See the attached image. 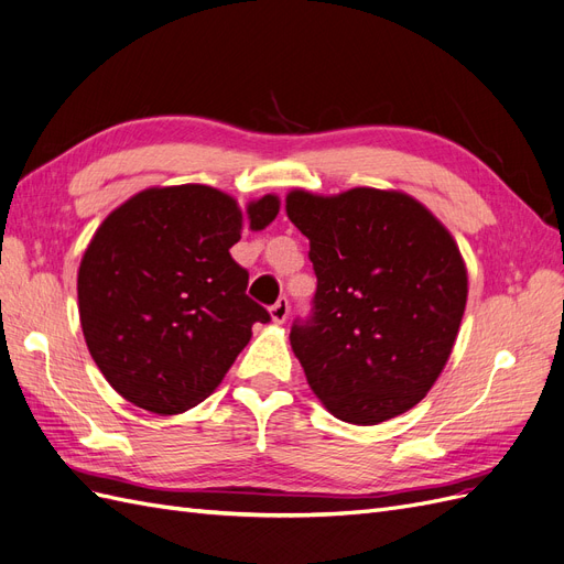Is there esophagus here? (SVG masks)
<instances>
[{
  "label": "esophagus",
  "instance_id": "esophagus-1",
  "mask_svg": "<svg viewBox=\"0 0 564 564\" xmlns=\"http://www.w3.org/2000/svg\"><path fill=\"white\" fill-rule=\"evenodd\" d=\"M288 314H290V304H288V300L285 297H281L274 306L269 308V316H271V321L274 323H285V318H288Z\"/></svg>",
  "mask_w": 564,
  "mask_h": 564
}]
</instances>
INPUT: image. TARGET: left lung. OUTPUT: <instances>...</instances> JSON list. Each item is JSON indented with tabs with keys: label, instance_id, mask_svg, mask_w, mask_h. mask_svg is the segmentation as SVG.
Returning a JSON list of instances; mask_svg holds the SVG:
<instances>
[{
	"label": "left lung",
	"instance_id": "obj_1",
	"mask_svg": "<svg viewBox=\"0 0 564 564\" xmlns=\"http://www.w3.org/2000/svg\"><path fill=\"white\" fill-rule=\"evenodd\" d=\"M316 271L314 318L290 347L337 420L372 426L412 410L447 366L468 297L449 229L401 189L285 196Z\"/></svg>",
	"mask_w": 564,
	"mask_h": 564
}]
</instances>
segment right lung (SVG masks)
<instances>
[{
    "label": "right lung",
    "mask_w": 564,
    "mask_h": 564,
    "mask_svg": "<svg viewBox=\"0 0 564 564\" xmlns=\"http://www.w3.org/2000/svg\"><path fill=\"white\" fill-rule=\"evenodd\" d=\"M279 208L276 194L241 208L189 183L142 189L105 217L82 256L77 297L86 347L121 398L166 416L220 387L252 325L269 321L229 248Z\"/></svg>",
    "instance_id": "right-lung-1"
}]
</instances>
